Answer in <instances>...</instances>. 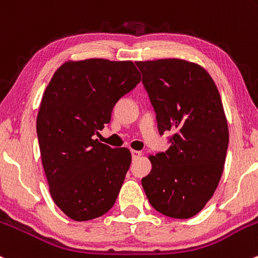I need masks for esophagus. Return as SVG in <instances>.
Wrapping results in <instances>:
<instances>
[{
    "label": "esophagus",
    "instance_id": "34e87169",
    "mask_svg": "<svg viewBox=\"0 0 258 258\" xmlns=\"http://www.w3.org/2000/svg\"><path fill=\"white\" fill-rule=\"evenodd\" d=\"M131 154H132V158H134V159L140 158V157L142 156V153H141L140 151H135V150L131 151Z\"/></svg>",
    "mask_w": 258,
    "mask_h": 258
}]
</instances>
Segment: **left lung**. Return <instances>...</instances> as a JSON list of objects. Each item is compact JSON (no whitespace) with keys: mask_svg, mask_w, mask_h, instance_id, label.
I'll list each match as a JSON object with an SVG mask.
<instances>
[{"mask_svg":"<svg viewBox=\"0 0 258 258\" xmlns=\"http://www.w3.org/2000/svg\"><path fill=\"white\" fill-rule=\"evenodd\" d=\"M157 115L159 134L173 131L170 147L150 156L142 178L151 205L165 216L189 219L211 199L224 170L229 127L213 78L183 59L136 61Z\"/></svg>","mask_w":258,"mask_h":258,"instance_id":"1","label":"left lung"}]
</instances>
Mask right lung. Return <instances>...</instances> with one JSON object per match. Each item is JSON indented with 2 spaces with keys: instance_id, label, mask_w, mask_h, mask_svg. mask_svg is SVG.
Here are the masks:
<instances>
[{
  "instance_id": "obj_1",
  "label": "right lung",
  "mask_w": 258,
  "mask_h": 258,
  "mask_svg": "<svg viewBox=\"0 0 258 258\" xmlns=\"http://www.w3.org/2000/svg\"><path fill=\"white\" fill-rule=\"evenodd\" d=\"M140 81L130 60H69L56 69L43 94L37 116L42 164L54 203L73 220L99 218L117 199L131 152L111 148L95 135Z\"/></svg>"
}]
</instances>
